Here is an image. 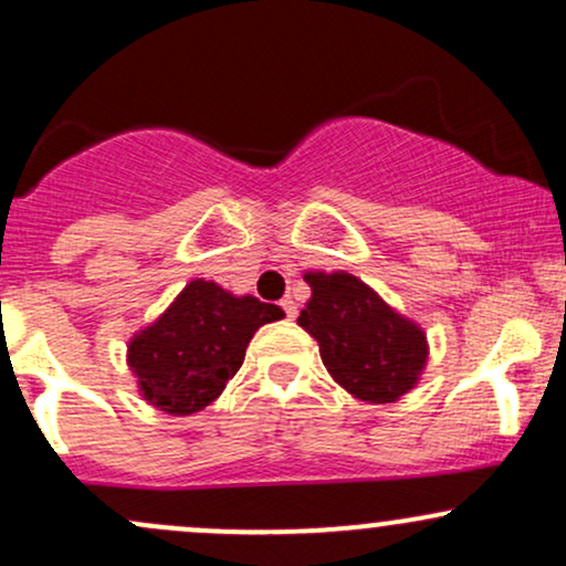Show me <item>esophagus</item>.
<instances>
[{
  "label": "esophagus",
  "instance_id": "1",
  "mask_svg": "<svg viewBox=\"0 0 566 566\" xmlns=\"http://www.w3.org/2000/svg\"><path fill=\"white\" fill-rule=\"evenodd\" d=\"M284 308V314H287V319H295L297 316V305H295V301H292V297H284L282 303H279Z\"/></svg>",
  "mask_w": 566,
  "mask_h": 566
}]
</instances>
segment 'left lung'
<instances>
[{
  "label": "left lung",
  "instance_id": "8db88e82",
  "mask_svg": "<svg viewBox=\"0 0 566 566\" xmlns=\"http://www.w3.org/2000/svg\"><path fill=\"white\" fill-rule=\"evenodd\" d=\"M311 297L297 324L319 343L327 373L354 399L391 405L428 365L426 329L348 271H305Z\"/></svg>",
  "mask_w": 566,
  "mask_h": 566
}]
</instances>
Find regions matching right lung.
Listing matches in <instances>:
<instances>
[{"label": "right lung", "instance_id": "right-lung-1", "mask_svg": "<svg viewBox=\"0 0 566 566\" xmlns=\"http://www.w3.org/2000/svg\"><path fill=\"white\" fill-rule=\"evenodd\" d=\"M279 305L191 279L178 297L127 340V367L143 401L167 415H193L239 373L252 335L282 319Z\"/></svg>", "mask_w": 566, "mask_h": 566}]
</instances>
